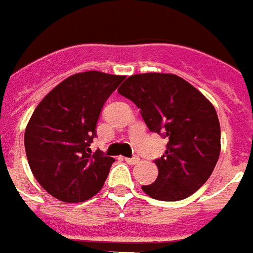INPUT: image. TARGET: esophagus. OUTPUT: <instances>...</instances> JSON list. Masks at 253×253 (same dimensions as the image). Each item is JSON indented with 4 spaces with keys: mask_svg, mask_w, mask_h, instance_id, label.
I'll use <instances>...</instances> for the list:
<instances>
[{
    "mask_svg": "<svg viewBox=\"0 0 253 253\" xmlns=\"http://www.w3.org/2000/svg\"><path fill=\"white\" fill-rule=\"evenodd\" d=\"M139 160H140L139 156H133V158H125V162H126V163H129V165H136Z\"/></svg>",
    "mask_w": 253,
    "mask_h": 253,
    "instance_id": "esophagus-1",
    "label": "esophagus"
}]
</instances>
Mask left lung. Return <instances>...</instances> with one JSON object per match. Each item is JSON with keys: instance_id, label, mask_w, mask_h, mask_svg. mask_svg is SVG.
Segmentation results:
<instances>
[{"instance_id": "left-lung-1", "label": "left lung", "mask_w": 253, "mask_h": 253, "mask_svg": "<svg viewBox=\"0 0 253 253\" xmlns=\"http://www.w3.org/2000/svg\"><path fill=\"white\" fill-rule=\"evenodd\" d=\"M133 101L151 132L169 139L166 154L155 160L159 175L141 186L159 201L194 194L213 172L221 151V129L214 106L198 88L175 74H134L119 87Z\"/></svg>"}]
</instances>
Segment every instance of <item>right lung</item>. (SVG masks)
Masks as SVG:
<instances>
[{
	"instance_id": "obj_1",
	"label": "right lung",
	"mask_w": 253,
	"mask_h": 253,
	"mask_svg": "<svg viewBox=\"0 0 253 253\" xmlns=\"http://www.w3.org/2000/svg\"><path fill=\"white\" fill-rule=\"evenodd\" d=\"M125 77L101 71L74 74L44 97L25 128L33 176L56 200L77 204L102 189L114 159L88 148L109 95Z\"/></svg>"
}]
</instances>
